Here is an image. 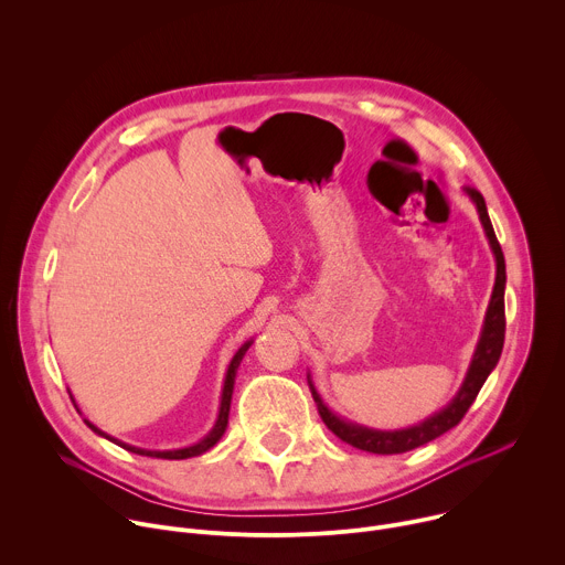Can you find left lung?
<instances>
[{
  "mask_svg": "<svg viewBox=\"0 0 565 565\" xmlns=\"http://www.w3.org/2000/svg\"><path fill=\"white\" fill-rule=\"evenodd\" d=\"M462 192L471 199V203L476 205L478 218L482 223V230H486V236L490 241V248L494 253L497 259V281H494V290L490 297V306L486 312V319H482V329H480V338L476 344V351L471 355L467 375L458 388V393L454 395V399L445 409H440L438 414L429 416L427 420L414 425V427H405V429H393V431H382V429H369L364 425H355L351 420H344L342 416L333 414L321 395L317 393L310 375H308V386L310 393L315 397L317 412L324 420V425L344 443L362 449V451H371V454H405L412 451L420 445L431 443L434 438L443 436L445 431H449L451 427H456L462 416L467 414V409L471 407V402L476 399L480 386L486 384L488 375L494 371V366L499 364L501 351H503V342H505V257L503 250L497 241L490 214H488V205L482 194L473 188H462Z\"/></svg>",
  "mask_w": 565,
  "mask_h": 565,
  "instance_id": "obj_1",
  "label": "left lung"
}]
</instances>
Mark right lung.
Returning a JSON list of instances; mask_svg holds the SVG:
<instances>
[{
  "label": "right lung",
  "instance_id": "right-lung-1",
  "mask_svg": "<svg viewBox=\"0 0 565 565\" xmlns=\"http://www.w3.org/2000/svg\"><path fill=\"white\" fill-rule=\"evenodd\" d=\"M253 342L255 340H248L246 344H241V349L234 353V358L230 360V364H227V371H225V380H223V391H221V405H218V416H216V423H214V427L199 440V443H194V445H190V447H181V449H142V447H134V445H127V443H122V440H118V438H114V436H109V434H105V431H100L96 425H92L87 418H85V425L92 429V431H96L98 436H103V438H107V440H111V443H116L118 447H122V449H127V451H131V454H138V456H151V458H166V460H183V458H192V456H201V454H205L207 449H212L218 440H221V436L225 434V429H227V416H230V402H232V391H234V377H236V369H238V364H241V360H244V355H246V351L253 347ZM71 395V393H68ZM71 399H73V395H71ZM73 405H75V399H73ZM75 409H77V405H75ZM79 412V409H77Z\"/></svg>",
  "mask_w": 565,
  "mask_h": 565
}]
</instances>
